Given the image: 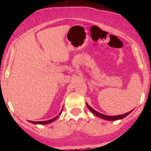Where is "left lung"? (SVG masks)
<instances>
[{
  "instance_id": "left-lung-1",
  "label": "left lung",
  "mask_w": 151,
  "mask_h": 151,
  "mask_svg": "<svg viewBox=\"0 0 151 151\" xmlns=\"http://www.w3.org/2000/svg\"><path fill=\"white\" fill-rule=\"evenodd\" d=\"M86 106H87L88 109H89L90 111H91L92 113L94 114V115H96V116H99L100 118H101V119H106V120H109V121H116V120H119V119H124V117H126V116H128L129 114L131 113L132 111H131L128 112V113L126 114H121V115H118V116H106V115H104V114H100L99 113V112L96 111H95L94 109H93L91 108V106H89V105L86 104Z\"/></svg>"
}]
</instances>
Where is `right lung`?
<instances>
[{
    "label": "right lung",
    "mask_w": 151,
    "mask_h": 151,
    "mask_svg": "<svg viewBox=\"0 0 151 151\" xmlns=\"http://www.w3.org/2000/svg\"><path fill=\"white\" fill-rule=\"evenodd\" d=\"M62 111H60V113L59 114V115H60L61 114V112ZM57 119H58V116H57L56 117L53 118V119H50V120H48V121H30V123H32V124H50V123L52 122V121H55Z\"/></svg>",
    "instance_id": "right-lung-1"
}]
</instances>
